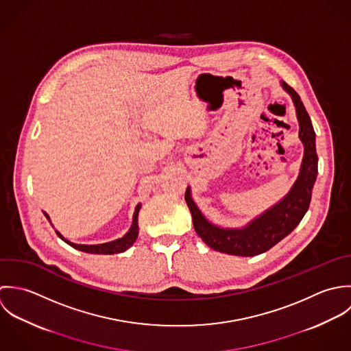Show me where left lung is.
Wrapping results in <instances>:
<instances>
[{"label":"left lung","mask_w":351,"mask_h":351,"mask_svg":"<svg viewBox=\"0 0 351 351\" xmlns=\"http://www.w3.org/2000/svg\"><path fill=\"white\" fill-rule=\"evenodd\" d=\"M283 89L290 93L300 123V138L304 143L301 171L289 194L276 206L255 218L243 229H222L210 223L191 199L186 190V202L193 214L198 236L213 250L237 256H255L269 251L286 237L302 219L309 208L312 189L317 176V153L315 130L311 118L297 92L282 81Z\"/></svg>","instance_id":"obj_1"}]
</instances>
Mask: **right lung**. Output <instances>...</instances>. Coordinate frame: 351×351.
<instances>
[{
    "label": "right lung",
    "instance_id": "obj_1",
    "mask_svg": "<svg viewBox=\"0 0 351 351\" xmlns=\"http://www.w3.org/2000/svg\"><path fill=\"white\" fill-rule=\"evenodd\" d=\"M141 205H138L134 211V215H133V223H132V228L130 230L122 237V239H118V240H114V241H110V243H104V244H96V245H85V244H74L71 243L68 240H65L62 237V234L60 232H57V234L65 240L69 245H71L73 248L75 250H80L82 252H89V254H104V255H112V254H119V252H123L126 251L128 248H130L134 241L137 240V236H138V211H140ZM45 215L49 218V215L45 213ZM50 219V218H49Z\"/></svg>",
    "mask_w": 351,
    "mask_h": 351
}]
</instances>
